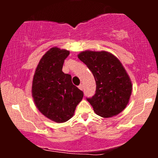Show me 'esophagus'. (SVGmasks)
<instances>
[{
  "label": "esophagus",
  "instance_id": "1",
  "mask_svg": "<svg viewBox=\"0 0 158 158\" xmlns=\"http://www.w3.org/2000/svg\"><path fill=\"white\" fill-rule=\"evenodd\" d=\"M79 89H80L81 90H82L83 89H84V88H83V85H79Z\"/></svg>",
  "mask_w": 158,
  "mask_h": 158
}]
</instances>
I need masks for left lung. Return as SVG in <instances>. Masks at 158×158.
Masks as SVG:
<instances>
[{
    "label": "left lung",
    "instance_id": "8db88e82",
    "mask_svg": "<svg viewBox=\"0 0 158 158\" xmlns=\"http://www.w3.org/2000/svg\"><path fill=\"white\" fill-rule=\"evenodd\" d=\"M78 58L93 73L97 88L87 100L97 115L104 118L116 116L126 108L132 83L120 61L109 52L85 50Z\"/></svg>",
    "mask_w": 158,
    "mask_h": 158
}]
</instances>
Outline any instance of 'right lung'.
I'll list each match as a JSON object with an SVG mask.
<instances>
[{
    "label": "right lung",
    "mask_w": 158,
    "mask_h": 158,
    "mask_svg": "<svg viewBox=\"0 0 158 158\" xmlns=\"http://www.w3.org/2000/svg\"><path fill=\"white\" fill-rule=\"evenodd\" d=\"M68 50L50 48L39 61L32 85V96L36 108L43 115L58 123L71 118L83 92L72 83L70 74L62 72Z\"/></svg>",
    "instance_id": "right-lung-1"
}]
</instances>
